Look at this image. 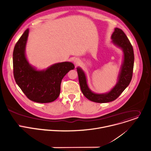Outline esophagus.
Masks as SVG:
<instances>
[{
	"label": "esophagus",
	"instance_id": "34e87169",
	"mask_svg": "<svg viewBox=\"0 0 151 151\" xmlns=\"http://www.w3.org/2000/svg\"><path fill=\"white\" fill-rule=\"evenodd\" d=\"M74 63L75 64L76 66H77L78 65H79L80 64V60L78 58H76L74 60Z\"/></svg>",
	"mask_w": 151,
	"mask_h": 151
}]
</instances>
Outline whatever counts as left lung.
Returning <instances> with one entry per match:
<instances>
[{
    "instance_id": "left-lung-1",
    "label": "left lung",
    "mask_w": 151,
    "mask_h": 151,
    "mask_svg": "<svg viewBox=\"0 0 151 151\" xmlns=\"http://www.w3.org/2000/svg\"><path fill=\"white\" fill-rule=\"evenodd\" d=\"M111 39L114 45L122 50L123 59L117 83L110 91L103 93H97L92 91L88 86L85 71L80 67L77 68L81 91L85 97L93 102L104 103L114 101L127 88L132 78L134 60L132 45L125 33L117 27L114 29Z\"/></svg>"
}]
</instances>
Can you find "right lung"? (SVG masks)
<instances>
[{
	"label": "right lung",
	"instance_id": "1",
	"mask_svg": "<svg viewBox=\"0 0 151 151\" xmlns=\"http://www.w3.org/2000/svg\"><path fill=\"white\" fill-rule=\"evenodd\" d=\"M29 29L23 33L15 44L13 52L14 76L16 83L31 101L40 103L54 101L59 96L63 77L74 65L70 62L56 63L40 70L29 63L26 47Z\"/></svg>",
	"mask_w": 151,
	"mask_h": 151
}]
</instances>
